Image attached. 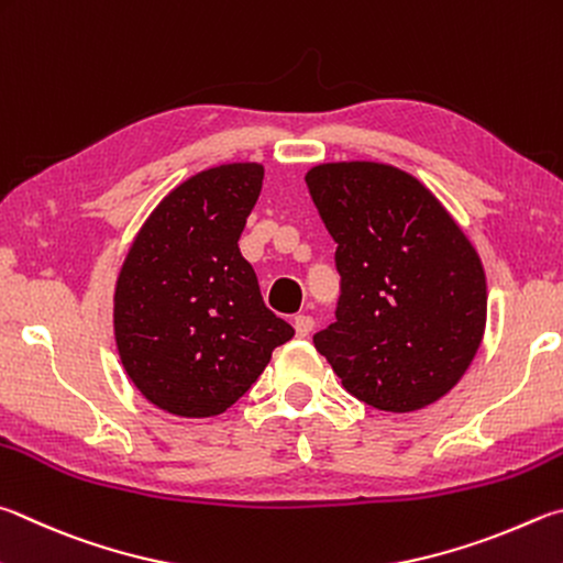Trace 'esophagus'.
<instances>
[{"label": "esophagus", "instance_id": "1", "mask_svg": "<svg viewBox=\"0 0 563 563\" xmlns=\"http://www.w3.org/2000/svg\"><path fill=\"white\" fill-rule=\"evenodd\" d=\"M295 334L300 336V340H305V336H310V332L314 330V320L310 314H298L295 317Z\"/></svg>", "mask_w": 563, "mask_h": 563}]
</instances>
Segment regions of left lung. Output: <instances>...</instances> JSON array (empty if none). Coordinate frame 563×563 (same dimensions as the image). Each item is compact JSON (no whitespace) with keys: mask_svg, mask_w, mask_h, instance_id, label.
<instances>
[{"mask_svg":"<svg viewBox=\"0 0 563 563\" xmlns=\"http://www.w3.org/2000/svg\"><path fill=\"white\" fill-rule=\"evenodd\" d=\"M336 243V320L314 334L346 391L406 413L460 382L483 342L485 271L441 201L406 172L340 162L308 172Z\"/></svg>","mask_w":563,"mask_h":563,"instance_id":"left-lung-1","label":"left lung"}]
</instances>
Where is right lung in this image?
I'll use <instances>...</instances> for the list:
<instances>
[{"mask_svg":"<svg viewBox=\"0 0 563 563\" xmlns=\"http://www.w3.org/2000/svg\"><path fill=\"white\" fill-rule=\"evenodd\" d=\"M253 162L199 172L140 229L115 288V342L142 396L187 418L219 416L295 334L265 308L239 249L258 201Z\"/></svg>","mask_w":563,"mask_h":563,"instance_id":"1","label":"right lung"}]
</instances>
